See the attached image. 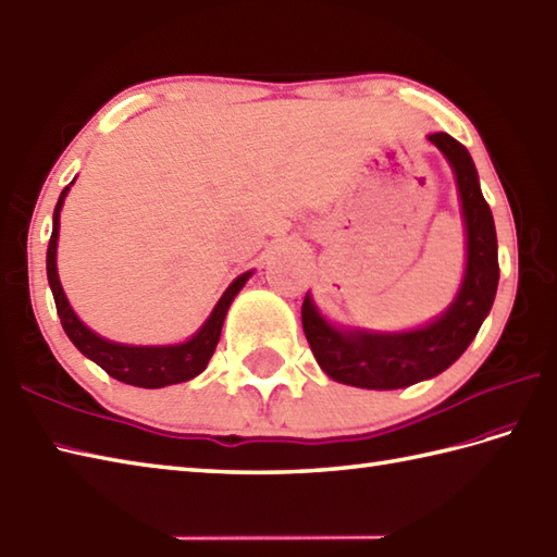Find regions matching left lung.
Here are the masks:
<instances>
[{"label": "left lung", "mask_w": 557, "mask_h": 557, "mask_svg": "<svg viewBox=\"0 0 557 557\" xmlns=\"http://www.w3.org/2000/svg\"><path fill=\"white\" fill-rule=\"evenodd\" d=\"M428 139L445 153L457 177L467 225V271L445 314L411 332L380 334L366 329H336L317 312L310 295H305L302 329L312 354L329 377L350 387L401 389L435 377L469 348L493 308L500 264L495 221L483 199L479 173L467 146L449 134L437 132Z\"/></svg>", "instance_id": "1"}]
</instances>
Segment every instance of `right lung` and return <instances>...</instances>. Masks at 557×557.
Instances as JSON below:
<instances>
[{
	"label": "right lung",
	"mask_w": 557,
	"mask_h": 557,
	"mask_svg": "<svg viewBox=\"0 0 557 557\" xmlns=\"http://www.w3.org/2000/svg\"><path fill=\"white\" fill-rule=\"evenodd\" d=\"M66 191H70V187L62 189L60 199H57L54 215H52V235H50V245H48V283H50V290L54 295L57 314H60L62 329L66 332V336H70V342L78 350H82L86 358L94 360L96 366L103 368L110 377H115L124 384H132V387L161 389V387H168V384H177V382H187L191 377H197V374L203 372V368L209 366L215 344H219V338H221L223 320H225V314H228L231 302L235 295L240 293L247 278L252 276V271L237 276L231 286L225 288L221 300L215 302V308H213L209 320L203 322L199 332L185 344L127 346V344L108 342V338L98 336L96 332H90V329L82 320H78L62 290L60 276H57V237H60V211H62Z\"/></svg>",
	"instance_id": "obj_1"
}]
</instances>
